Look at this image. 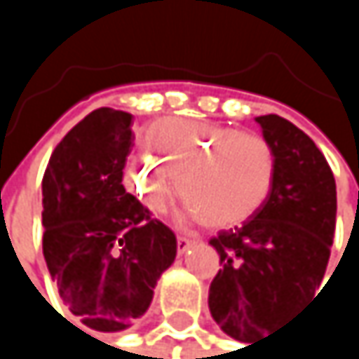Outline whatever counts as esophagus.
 Wrapping results in <instances>:
<instances>
[{"mask_svg":"<svg viewBox=\"0 0 359 359\" xmlns=\"http://www.w3.org/2000/svg\"><path fill=\"white\" fill-rule=\"evenodd\" d=\"M193 243H195V241L189 239V237H179V239H177V250H179V253H184Z\"/></svg>","mask_w":359,"mask_h":359,"instance_id":"esophagus-1","label":"esophagus"}]
</instances>
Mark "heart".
<instances>
[{
  "label": "heart",
  "mask_w": 359,
  "mask_h": 359,
  "mask_svg": "<svg viewBox=\"0 0 359 359\" xmlns=\"http://www.w3.org/2000/svg\"><path fill=\"white\" fill-rule=\"evenodd\" d=\"M149 158L122 170L124 189L151 214L180 195L210 229L237 226L268 201L276 180V151L257 133L235 126L164 118L145 130Z\"/></svg>",
  "instance_id": "b5f03b06"
}]
</instances>
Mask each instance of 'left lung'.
Listing matches in <instances>:
<instances>
[{
    "label": "left lung",
    "instance_id": "8db88e82",
    "mask_svg": "<svg viewBox=\"0 0 359 359\" xmlns=\"http://www.w3.org/2000/svg\"><path fill=\"white\" fill-rule=\"evenodd\" d=\"M255 122L276 151V180L248 222L210 239L222 268L208 297L216 324L251 345L316 293L337 220V184L316 143L276 114Z\"/></svg>",
    "mask_w": 359,
    "mask_h": 359
}]
</instances>
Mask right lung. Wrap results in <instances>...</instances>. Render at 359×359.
<instances>
[{"label":"right lung","mask_w":359,"mask_h":359,"mask_svg":"<svg viewBox=\"0 0 359 359\" xmlns=\"http://www.w3.org/2000/svg\"><path fill=\"white\" fill-rule=\"evenodd\" d=\"M133 116L100 108L53 149L43 175V255L60 297L85 326L128 328L177 257V237L130 195L122 170Z\"/></svg>","instance_id":"add662e5"}]
</instances>
